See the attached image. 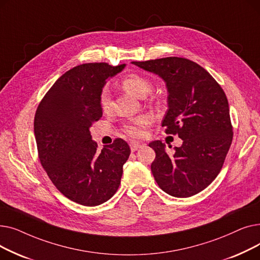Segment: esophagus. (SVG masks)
<instances>
[{"label":"esophagus","instance_id":"obj_1","mask_svg":"<svg viewBox=\"0 0 260 260\" xmlns=\"http://www.w3.org/2000/svg\"><path fill=\"white\" fill-rule=\"evenodd\" d=\"M129 146H131V151L132 152H136V151H138V149L142 146L139 142H136V141H134V142H131L129 143Z\"/></svg>","mask_w":260,"mask_h":260}]
</instances>
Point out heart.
<instances>
[{"instance_id": "b5f03b06", "label": "heart", "mask_w": 260, "mask_h": 260, "mask_svg": "<svg viewBox=\"0 0 260 260\" xmlns=\"http://www.w3.org/2000/svg\"><path fill=\"white\" fill-rule=\"evenodd\" d=\"M122 87L125 89L128 93L135 95L137 98H145L146 95L151 92L153 88V84L151 80L147 78L132 74L125 77L122 81ZM100 103L103 112H108L112 107V100L107 90H103L100 97ZM149 123V118L146 116H141L134 119L125 125L124 131L134 138H140L144 134V127H146Z\"/></svg>"}]
</instances>
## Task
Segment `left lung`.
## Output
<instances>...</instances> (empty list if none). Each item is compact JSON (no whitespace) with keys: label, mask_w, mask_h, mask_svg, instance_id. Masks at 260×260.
<instances>
[{"label":"left lung","mask_w":260,"mask_h":260,"mask_svg":"<svg viewBox=\"0 0 260 260\" xmlns=\"http://www.w3.org/2000/svg\"><path fill=\"white\" fill-rule=\"evenodd\" d=\"M132 64L165 82L169 109L161 124L182 139L173 155L160 140L148 144L156 153L151 166L155 180L171 196H194L219 174L233 139L226 95L203 67L184 58Z\"/></svg>","instance_id":"8db88e82"}]
</instances>
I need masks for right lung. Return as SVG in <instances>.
Here are the masks:
<instances>
[{"instance_id": "1", "label": "right lung", "mask_w": 260, "mask_h": 260, "mask_svg": "<svg viewBox=\"0 0 260 260\" xmlns=\"http://www.w3.org/2000/svg\"><path fill=\"white\" fill-rule=\"evenodd\" d=\"M124 67L78 65L54 82L37 109L34 131L41 165L60 192L82 206H99L114 196L131 154L120 138L99 153L89 131L102 117L106 80Z\"/></svg>"}]
</instances>
